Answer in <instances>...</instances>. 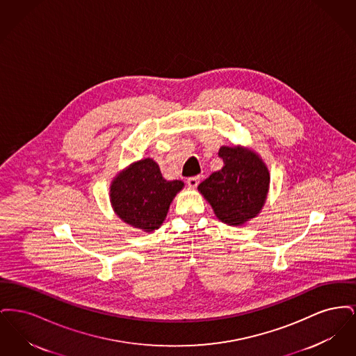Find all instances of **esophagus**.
I'll list each match as a JSON object with an SVG mask.
<instances>
[{
    "label": "esophagus",
    "mask_w": 356,
    "mask_h": 356,
    "mask_svg": "<svg viewBox=\"0 0 356 356\" xmlns=\"http://www.w3.org/2000/svg\"><path fill=\"white\" fill-rule=\"evenodd\" d=\"M200 183V177L199 176H193V177H188L186 179V184L191 188H196Z\"/></svg>",
    "instance_id": "obj_1"
}]
</instances>
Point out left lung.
<instances>
[{
    "instance_id": "1",
    "label": "left lung",
    "mask_w": 356,
    "mask_h": 356,
    "mask_svg": "<svg viewBox=\"0 0 356 356\" xmlns=\"http://www.w3.org/2000/svg\"><path fill=\"white\" fill-rule=\"evenodd\" d=\"M222 168L199 184L216 216L229 225L254 218L266 202L270 175L264 163L251 151L221 147Z\"/></svg>"
}]
</instances>
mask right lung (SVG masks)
Segmentation results:
<instances>
[{
	"label": "right lung",
	"mask_w": 356,
	"mask_h": 356,
	"mask_svg": "<svg viewBox=\"0 0 356 356\" xmlns=\"http://www.w3.org/2000/svg\"><path fill=\"white\" fill-rule=\"evenodd\" d=\"M183 181H167L159 165L145 159L121 172L111 186L115 212L132 227L151 232L167 216L170 204L183 188Z\"/></svg>",
	"instance_id": "obj_1"
}]
</instances>
